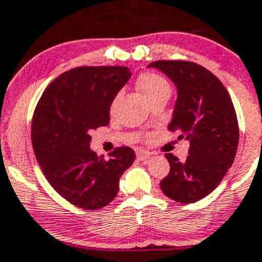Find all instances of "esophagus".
Listing matches in <instances>:
<instances>
[{"label": "esophagus", "instance_id": "esophagus-1", "mask_svg": "<svg viewBox=\"0 0 262 262\" xmlns=\"http://www.w3.org/2000/svg\"><path fill=\"white\" fill-rule=\"evenodd\" d=\"M150 157H151V152L145 151V150H139V151L136 152L137 160H146V159H149Z\"/></svg>", "mask_w": 262, "mask_h": 262}]
</instances>
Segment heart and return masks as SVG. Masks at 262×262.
<instances>
[{
  "instance_id": "1",
  "label": "heart",
  "mask_w": 262,
  "mask_h": 262,
  "mask_svg": "<svg viewBox=\"0 0 262 262\" xmlns=\"http://www.w3.org/2000/svg\"><path fill=\"white\" fill-rule=\"evenodd\" d=\"M137 86L149 102L163 93L170 92V86L167 80L154 72H144L140 75L137 79Z\"/></svg>"
}]
</instances>
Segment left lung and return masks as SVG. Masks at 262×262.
<instances>
[{
	"label": "left lung",
	"instance_id": "8db88e82",
	"mask_svg": "<svg viewBox=\"0 0 262 262\" xmlns=\"http://www.w3.org/2000/svg\"><path fill=\"white\" fill-rule=\"evenodd\" d=\"M149 67L160 70L177 86L168 130L190 141L183 163L165 154L170 170L160 188L177 203H196L218 187L234 160L239 130L232 99L218 77L195 62L164 59Z\"/></svg>",
	"mask_w": 262,
	"mask_h": 262
}]
</instances>
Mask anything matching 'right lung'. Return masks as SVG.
<instances>
[{
	"label": "right lung",
	"mask_w": 262,
	"mask_h": 262,
	"mask_svg": "<svg viewBox=\"0 0 262 262\" xmlns=\"http://www.w3.org/2000/svg\"><path fill=\"white\" fill-rule=\"evenodd\" d=\"M130 77V69L123 66L76 67L54 79L35 107L32 142L40 169L77 208L108 205L136 158L128 146L116 147L108 160L90 149L89 132L110 123L111 104Z\"/></svg>",
	"instance_id": "obj_1"
}]
</instances>
